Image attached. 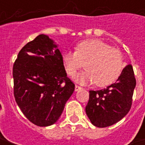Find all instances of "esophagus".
<instances>
[{"mask_svg":"<svg viewBox=\"0 0 145 145\" xmlns=\"http://www.w3.org/2000/svg\"><path fill=\"white\" fill-rule=\"evenodd\" d=\"M80 89H82V87L81 86H79V85H75V91H78V90H80Z\"/></svg>","mask_w":145,"mask_h":145,"instance_id":"34e87169","label":"esophagus"}]
</instances>
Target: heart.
Instances as JSON below:
<instances>
[{
  "instance_id": "heart-1",
  "label": "heart",
  "mask_w": 145,
  "mask_h": 145,
  "mask_svg": "<svg viewBox=\"0 0 145 145\" xmlns=\"http://www.w3.org/2000/svg\"><path fill=\"white\" fill-rule=\"evenodd\" d=\"M67 73L71 77L85 63L86 71L75 80L82 84L92 83L103 87L111 85L121 74L123 61L121 53L98 39L81 42L76 51H67L63 55Z\"/></svg>"
}]
</instances>
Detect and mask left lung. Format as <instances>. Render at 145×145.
Segmentation results:
<instances>
[{"mask_svg": "<svg viewBox=\"0 0 145 145\" xmlns=\"http://www.w3.org/2000/svg\"><path fill=\"white\" fill-rule=\"evenodd\" d=\"M135 86L133 67L128 64L115 83L104 89L89 91L85 112L91 123L97 127H106L123 118L131 108Z\"/></svg>", "mask_w": 145, "mask_h": 145, "instance_id": "1", "label": "left lung"}]
</instances>
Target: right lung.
I'll list each match as a JSON object with an SVG mask.
<instances>
[{
  "label": "right lung",
  "mask_w": 145,
  "mask_h": 145,
  "mask_svg": "<svg viewBox=\"0 0 145 145\" xmlns=\"http://www.w3.org/2000/svg\"><path fill=\"white\" fill-rule=\"evenodd\" d=\"M12 74L14 99L26 118L39 127L55 123L74 84L67 77L61 51L54 40L41 34L24 46Z\"/></svg>",
  "instance_id": "add662e5"
}]
</instances>
